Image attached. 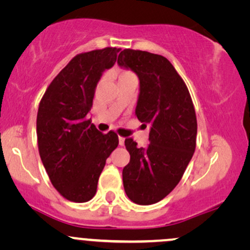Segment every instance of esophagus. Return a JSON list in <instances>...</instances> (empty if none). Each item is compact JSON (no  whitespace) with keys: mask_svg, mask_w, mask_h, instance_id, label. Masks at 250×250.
<instances>
[{"mask_svg":"<svg viewBox=\"0 0 250 250\" xmlns=\"http://www.w3.org/2000/svg\"><path fill=\"white\" fill-rule=\"evenodd\" d=\"M119 145H120V146L125 145V137H122V136L119 137Z\"/></svg>","mask_w":250,"mask_h":250,"instance_id":"34e87169","label":"esophagus"}]
</instances>
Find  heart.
Listing matches in <instances>:
<instances>
[{
    "instance_id": "heart-1",
    "label": "heart",
    "mask_w": 250,
    "mask_h": 250,
    "mask_svg": "<svg viewBox=\"0 0 250 250\" xmlns=\"http://www.w3.org/2000/svg\"><path fill=\"white\" fill-rule=\"evenodd\" d=\"M119 75V81H122V80H128V79H136V76L134 75V73L129 70H120L117 73Z\"/></svg>"
}]
</instances>
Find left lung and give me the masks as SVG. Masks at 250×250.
Returning a JSON list of instances; mask_svg holds the SVG:
<instances>
[{
	"instance_id": "left-lung-1",
	"label": "left lung",
	"mask_w": 250,
	"mask_h": 250,
	"mask_svg": "<svg viewBox=\"0 0 250 250\" xmlns=\"http://www.w3.org/2000/svg\"><path fill=\"white\" fill-rule=\"evenodd\" d=\"M117 63L130 68L140 79L135 115L150 127L146 148L131 137L125 145L130 161L122 171L127 196L148 206L165 199L182 179L196 147L197 121L190 94L165 56L125 49Z\"/></svg>"
}]
</instances>
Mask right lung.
I'll return each instance as SVG.
<instances>
[{"label":"right lung","mask_w":250,"mask_h":250,"mask_svg":"<svg viewBox=\"0 0 250 250\" xmlns=\"http://www.w3.org/2000/svg\"><path fill=\"white\" fill-rule=\"evenodd\" d=\"M120 48L77 54L48 85L39 104V153L51 185L71 202H87L111 151L119 146L115 131L102 134L91 123L95 89L102 71L113 67Z\"/></svg>","instance_id":"1"}]
</instances>
